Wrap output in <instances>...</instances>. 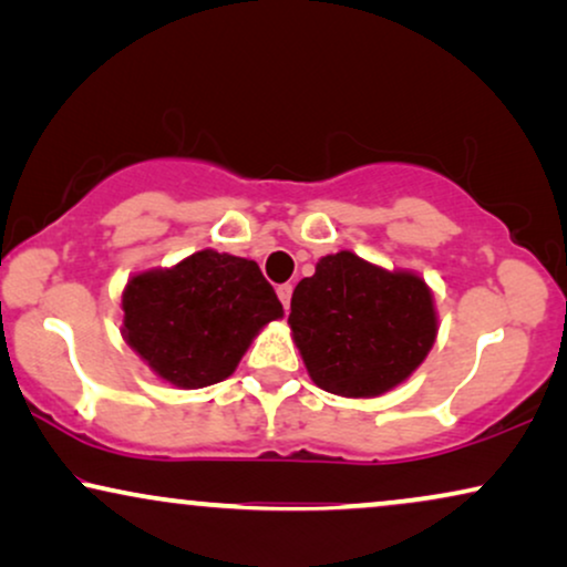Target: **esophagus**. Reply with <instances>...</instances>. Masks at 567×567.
<instances>
[{
    "instance_id": "34e87169",
    "label": "esophagus",
    "mask_w": 567,
    "mask_h": 567,
    "mask_svg": "<svg viewBox=\"0 0 567 567\" xmlns=\"http://www.w3.org/2000/svg\"><path fill=\"white\" fill-rule=\"evenodd\" d=\"M277 296H279V300H282V306H285V311H290V298H292V285L288 282V285H279L277 288Z\"/></svg>"
}]
</instances>
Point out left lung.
<instances>
[{"mask_svg": "<svg viewBox=\"0 0 567 567\" xmlns=\"http://www.w3.org/2000/svg\"><path fill=\"white\" fill-rule=\"evenodd\" d=\"M288 323L311 381L347 399L396 389L422 365L437 334L425 279L352 251L321 256L313 277L300 279Z\"/></svg>", "mask_w": 567, "mask_h": 567, "instance_id": "obj_1", "label": "left lung"}]
</instances>
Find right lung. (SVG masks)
I'll return each mask as SVG.
<instances>
[{
    "label": "right lung",
    "instance_id": "obj_1",
    "mask_svg": "<svg viewBox=\"0 0 567 567\" xmlns=\"http://www.w3.org/2000/svg\"><path fill=\"white\" fill-rule=\"evenodd\" d=\"M121 334L157 379L205 389L236 371L254 337L282 319L259 264L202 248L171 269L130 277Z\"/></svg>",
    "mask_w": 567,
    "mask_h": 567
}]
</instances>
